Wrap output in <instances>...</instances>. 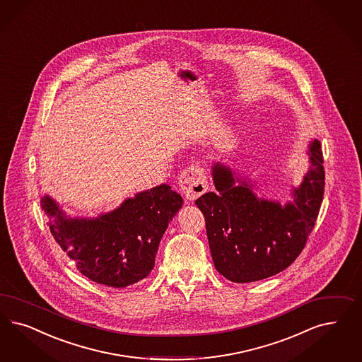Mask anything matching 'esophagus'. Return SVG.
<instances>
[{
	"label": "esophagus",
	"instance_id": "obj_1",
	"mask_svg": "<svg viewBox=\"0 0 362 362\" xmlns=\"http://www.w3.org/2000/svg\"><path fill=\"white\" fill-rule=\"evenodd\" d=\"M178 187L187 201L199 199L201 194H204L208 190V181L204 169L197 165L189 166L187 170H184L180 175Z\"/></svg>",
	"mask_w": 362,
	"mask_h": 362
}]
</instances>
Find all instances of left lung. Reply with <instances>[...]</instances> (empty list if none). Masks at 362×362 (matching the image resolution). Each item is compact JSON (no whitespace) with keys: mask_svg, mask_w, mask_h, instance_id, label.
<instances>
[{"mask_svg":"<svg viewBox=\"0 0 362 362\" xmlns=\"http://www.w3.org/2000/svg\"><path fill=\"white\" fill-rule=\"evenodd\" d=\"M306 154L309 169L286 204L258 197L255 181L225 163H213L216 192L202 194L196 205L205 217L214 267L225 279L240 284L268 279L303 252L325 187L320 141H309Z\"/></svg>","mask_w":362,"mask_h":362,"instance_id":"obj_1","label":"left lung"}]
</instances>
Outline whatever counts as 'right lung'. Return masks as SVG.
Instances as JSON below:
<instances>
[{"instance_id":"obj_1","label":"right lung","mask_w":362,"mask_h":362,"mask_svg":"<svg viewBox=\"0 0 362 362\" xmlns=\"http://www.w3.org/2000/svg\"><path fill=\"white\" fill-rule=\"evenodd\" d=\"M182 204L166 184L89 218L70 217L47 194L41 199L57 244L85 277L110 288H125L149 276L168 223Z\"/></svg>"}]
</instances>
